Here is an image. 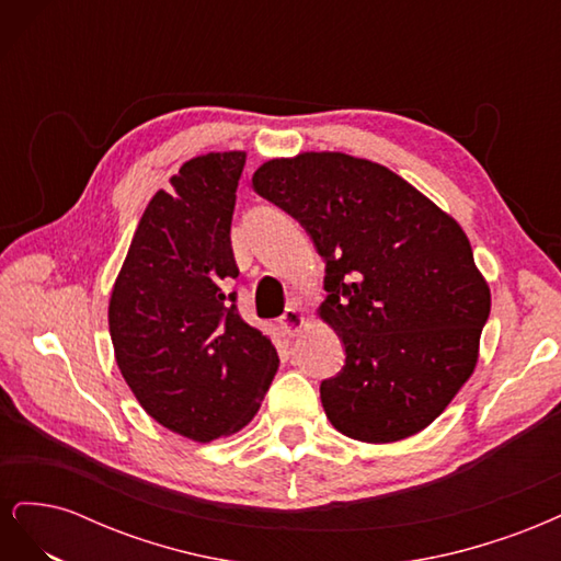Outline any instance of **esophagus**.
I'll use <instances>...</instances> for the list:
<instances>
[{
  "label": "esophagus",
  "mask_w": 561,
  "mask_h": 561,
  "mask_svg": "<svg viewBox=\"0 0 561 561\" xmlns=\"http://www.w3.org/2000/svg\"><path fill=\"white\" fill-rule=\"evenodd\" d=\"M280 330L287 334V336H295L301 332V328L307 325V313H304L301 309V301H293L290 307L285 309V313L280 316Z\"/></svg>",
  "instance_id": "esophagus-1"
}]
</instances>
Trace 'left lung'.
<instances>
[{"label": "left lung", "mask_w": 561, "mask_h": 561, "mask_svg": "<svg viewBox=\"0 0 561 561\" xmlns=\"http://www.w3.org/2000/svg\"><path fill=\"white\" fill-rule=\"evenodd\" d=\"M252 186L325 260L318 311L346 348L320 383L332 426L371 445L431 426L478 365L491 309L463 229L386 165L342 151L271 159Z\"/></svg>", "instance_id": "obj_1"}]
</instances>
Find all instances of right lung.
Masks as SVG:
<instances>
[{
  "mask_svg": "<svg viewBox=\"0 0 561 561\" xmlns=\"http://www.w3.org/2000/svg\"><path fill=\"white\" fill-rule=\"evenodd\" d=\"M245 151L182 163L142 213L110 297L118 369L142 410L194 443L239 433L278 369L225 285L239 276L231 215Z\"/></svg>",
  "mask_w": 561,
  "mask_h": 561,
  "instance_id": "1",
  "label": "right lung"
}]
</instances>
